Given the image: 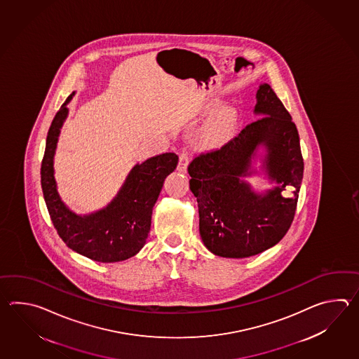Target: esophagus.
<instances>
[{"label":"esophagus","instance_id":"esophagus-1","mask_svg":"<svg viewBox=\"0 0 359 359\" xmlns=\"http://www.w3.org/2000/svg\"><path fill=\"white\" fill-rule=\"evenodd\" d=\"M187 167H189V154H180V161H178V167H177V169H178L181 173H184V172L187 170Z\"/></svg>","mask_w":359,"mask_h":359}]
</instances>
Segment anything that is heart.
I'll return each instance as SVG.
<instances>
[{"instance_id": "1", "label": "heart", "mask_w": 359, "mask_h": 359, "mask_svg": "<svg viewBox=\"0 0 359 359\" xmlns=\"http://www.w3.org/2000/svg\"><path fill=\"white\" fill-rule=\"evenodd\" d=\"M236 127V115L232 109L223 107L205 123L201 130V138L206 145L218 146L224 144Z\"/></svg>"}]
</instances>
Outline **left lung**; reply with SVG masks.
<instances>
[{
  "mask_svg": "<svg viewBox=\"0 0 359 359\" xmlns=\"http://www.w3.org/2000/svg\"><path fill=\"white\" fill-rule=\"evenodd\" d=\"M250 123L236 137L191 161L190 190L198 200V229L209 252L248 258L275 246L290 229L297 210L304 161L297 126L268 83L257 91ZM263 147L261 168L276 187L264 193L244 181ZM291 190L289 196L282 191Z\"/></svg>",
  "mask_w": 359,
  "mask_h": 359,
  "instance_id": "1",
  "label": "left lung"
}]
</instances>
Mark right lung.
Wrapping results in <instances>:
<instances>
[{
    "label": "right lung",
    "mask_w": 359,
    "mask_h": 359,
    "mask_svg": "<svg viewBox=\"0 0 359 359\" xmlns=\"http://www.w3.org/2000/svg\"><path fill=\"white\" fill-rule=\"evenodd\" d=\"M61 105L48 130L41 165V184L47 209L61 240L72 250L102 263L121 262L136 255L150 232L153 208L164 180L178 164L175 153L156 155L130 169L121 190L105 208L76 214L61 200L55 181L54 156L69 101Z\"/></svg>",
    "instance_id": "add662e5"
}]
</instances>
